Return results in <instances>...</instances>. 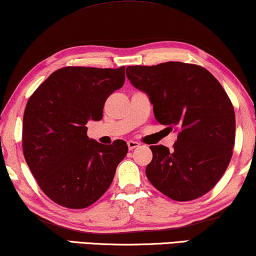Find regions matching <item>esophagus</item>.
<instances>
[{
    "instance_id": "34e87169",
    "label": "esophagus",
    "mask_w": 256,
    "mask_h": 256,
    "mask_svg": "<svg viewBox=\"0 0 256 256\" xmlns=\"http://www.w3.org/2000/svg\"><path fill=\"white\" fill-rule=\"evenodd\" d=\"M127 144H128L129 150H132V149H135V148H138V146H140V143L136 142V141H128Z\"/></svg>"
}]
</instances>
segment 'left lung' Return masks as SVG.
<instances>
[{
  "label": "left lung",
  "mask_w": 256,
  "mask_h": 256,
  "mask_svg": "<svg viewBox=\"0 0 256 256\" xmlns=\"http://www.w3.org/2000/svg\"><path fill=\"white\" fill-rule=\"evenodd\" d=\"M127 78L148 96L160 124L177 132L174 150L152 146L146 174L168 197H202L222 177L236 140V114L225 90L202 66L168 62L128 66Z\"/></svg>",
  "instance_id": "left-lung-1"
}]
</instances>
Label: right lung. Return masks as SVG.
I'll return each instance as SVG.
<instances>
[{
    "mask_svg": "<svg viewBox=\"0 0 256 256\" xmlns=\"http://www.w3.org/2000/svg\"><path fill=\"white\" fill-rule=\"evenodd\" d=\"M120 68H64L30 96L23 116V152L40 188L51 200L85 208L110 186L128 152L116 140L101 144L86 124L102 118L107 98L124 84Z\"/></svg>",
    "mask_w": 256,
    "mask_h": 256,
    "instance_id": "right-lung-1",
    "label": "right lung"
}]
</instances>
